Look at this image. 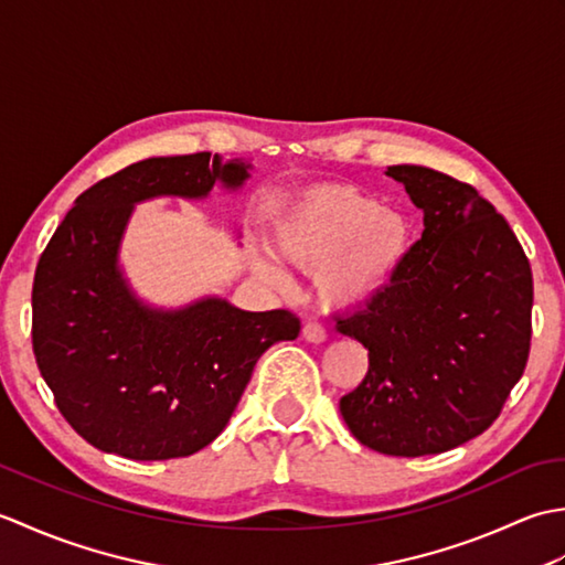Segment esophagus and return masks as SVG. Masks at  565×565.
Segmentation results:
<instances>
[{"instance_id": "1", "label": "esophagus", "mask_w": 565, "mask_h": 565, "mask_svg": "<svg viewBox=\"0 0 565 565\" xmlns=\"http://www.w3.org/2000/svg\"><path fill=\"white\" fill-rule=\"evenodd\" d=\"M303 338L308 340V342H313V344H320V342H326V338H328V332H326V328L320 326V322H316V320H310V322H306L303 326Z\"/></svg>"}]
</instances>
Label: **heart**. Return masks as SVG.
Wrapping results in <instances>:
<instances>
[{"instance_id":"heart-1","label":"heart","mask_w":565,"mask_h":565,"mask_svg":"<svg viewBox=\"0 0 565 565\" xmlns=\"http://www.w3.org/2000/svg\"><path fill=\"white\" fill-rule=\"evenodd\" d=\"M274 245L296 269L316 274L318 301L354 310L386 289L413 245L411 218L350 184H320L298 194L274 227ZM252 264L276 289L289 274L269 252Z\"/></svg>"}]
</instances>
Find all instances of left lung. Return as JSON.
<instances>
[{
    "mask_svg": "<svg viewBox=\"0 0 565 565\" xmlns=\"http://www.w3.org/2000/svg\"><path fill=\"white\" fill-rule=\"evenodd\" d=\"M425 213L423 237L374 301L338 320L369 350L340 413L364 447L388 456L449 451L486 431L524 374L532 269L508 221L471 184L393 164Z\"/></svg>",
    "mask_w": 565,
    "mask_h": 565,
    "instance_id": "1",
    "label": "left lung"
}]
</instances>
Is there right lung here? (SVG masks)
I'll return each instance as SVG.
<instances>
[{
	"label": "right lung",
	"instance_id": "right-lung-1",
	"mask_svg": "<svg viewBox=\"0 0 565 565\" xmlns=\"http://www.w3.org/2000/svg\"><path fill=\"white\" fill-rule=\"evenodd\" d=\"M249 170L211 152L142 160L79 194L57 225L35 267L33 354L92 447L134 461L196 454L225 429L257 359L301 332L289 310L249 313L221 296L150 306L118 259L136 203L237 191Z\"/></svg>",
	"mask_w": 565,
	"mask_h": 565
}]
</instances>
